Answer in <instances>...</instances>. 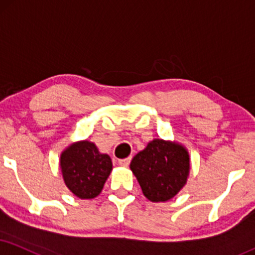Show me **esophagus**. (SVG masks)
<instances>
[{"label": "esophagus", "mask_w": 255, "mask_h": 255, "mask_svg": "<svg viewBox=\"0 0 255 255\" xmlns=\"http://www.w3.org/2000/svg\"><path fill=\"white\" fill-rule=\"evenodd\" d=\"M131 162V157H128V158H124V159H119L118 163L123 166H128V164H130Z\"/></svg>", "instance_id": "1"}]
</instances>
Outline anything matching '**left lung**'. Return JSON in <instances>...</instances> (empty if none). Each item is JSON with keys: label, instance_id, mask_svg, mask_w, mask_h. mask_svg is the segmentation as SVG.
<instances>
[{"label": "left lung", "instance_id": "obj_1", "mask_svg": "<svg viewBox=\"0 0 255 255\" xmlns=\"http://www.w3.org/2000/svg\"><path fill=\"white\" fill-rule=\"evenodd\" d=\"M130 169L147 200L165 202L187 183L189 153L178 143L153 139L133 157Z\"/></svg>", "mask_w": 255, "mask_h": 255}]
</instances>
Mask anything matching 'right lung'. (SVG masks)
<instances>
[{"instance_id": "obj_1", "label": "right lung", "mask_w": 255, "mask_h": 255, "mask_svg": "<svg viewBox=\"0 0 255 255\" xmlns=\"http://www.w3.org/2000/svg\"><path fill=\"white\" fill-rule=\"evenodd\" d=\"M60 169L66 187L79 199L90 200L102 193L112 161L109 155L100 153L94 143L80 140L62 151Z\"/></svg>"}]
</instances>
